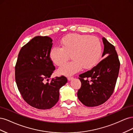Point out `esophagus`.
Wrapping results in <instances>:
<instances>
[{
	"instance_id": "esophagus-1",
	"label": "esophagus",
	"mask_w": 133,
	"mask_h": 133,
	"mask_svg": "<svg viewBox=\"0 0 133 133\" xmlns=\"http://www.w3.org/2000/svg\"><path fill=\"white\" fill-rule=\"evenodd\" d=\"M73 79H74L73 77H68V80H69V81H70V80H73Z\"/></svg>"
}]
</instances>
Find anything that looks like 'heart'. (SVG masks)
<instances>
[{"label":"heart","mask_w":133,"mask_h":133,"mask_svg":"<svg viewBox=\"0 0 133 133\" xmlns=\"http://www.w3.org/2000/svg\"><path fill=\"white\" fill-rule=\"evenodd\" d=\"M102 50L100 39L94 36L70 34L65 36L60 42V47H53L49 52V57L54 64L61 66L69 59L70 62L58 69V73L71 75L82 69H89L98 63Z\"/></svg>","instance_id":"b5f03b06"}]
</instances>
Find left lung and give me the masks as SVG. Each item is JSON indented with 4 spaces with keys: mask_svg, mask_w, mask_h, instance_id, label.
<instances>
[{
    "mask_svg": "<svg viewBox=\"0 0 133 133\" xmlns=\"http://www.w3.org/2000/svg\"><path fill=\"white\" fill-rule=\"evenodd\" d=\"M102 39V57H106L91 70L79 75L82 86L78 98L87 107H96L107 101L114 91L119 74L120 62L115 48L105 38Z\"/></svg>",
    "mask_w": 133,
    "mask_h": 133,
    "instance_id": "obj_1",
    "label": "left lung"
}]
</instances>
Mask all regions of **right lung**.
Here are the masks:
<instances>
[{
    "label": "right lung",
    "mask_w": 133,
    "mask_h": 133,
    "mask_svg": "<svg viewBox=\"0 0 133 133\" xmlns=\"http://www.w3.org/2000/svg\"><path fill=\"white\" fill-rule=\"evenodd\" d=\"M53 41L37 36L20 50L15 67V82L23 99L38 109H49L59 98V89L67 83L65 76L51 79L55 70L49 57Z\"/></svg>",
    "instance_id": "right-lung-1"
}]
</instances>
